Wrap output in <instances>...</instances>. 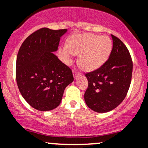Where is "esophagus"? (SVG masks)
Here are the masks:
<instances>
[{"label":"esophagus","instance_id":"esophagus-1","mask_svg":"<svg viewBox=\"0 0 148 148\" xmlns=\"http://www.w3.org/2000/svg\"><path fill=\"white\" fill-rule=\"evenodd\" d=\"M80 73H79V72H73V76H74V79H76V78H77V76H78V75H80Z\"/></svg>","mask_w":148,"mask_h":148}]
</instances>
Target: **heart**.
Wrapping results in <instances>:
<instances>
[{
    "label": "heart",
    "instance_id": "obj_1",
    "mask_svg": "<svg viewBox=\"0 0 148 148\" xmlns=\"http://www.w3.org/2000/svg\"><path fill=\"white\" fill-rule=\"evenodd\" d=\"M112 44L107 36L93 34H77L69 37L67 46L60 48V54L67 65L72 63L74 55L79 54V65L87 71L99 69L111 54Z\"/></svg>",
    "mask_w": 148,
    "mask_h": 148
}]
</instances>
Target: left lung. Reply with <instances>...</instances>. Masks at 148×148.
Segmentation results:
<instances>
[{
    "instance_id": "left-lung-1",
    "label": "left lung",
    "mask_w": 148,
    "mask_h": 148,
    "mask_svg": "<svg viewBox=\"0 0 148 148\" xmlns=\"http://www.w3.org/2000/svg\"><path fill=\"white\" fill-rule=\"evenodd\" d=\"M113 47L109 58L101 67L87 73L88 88L84 99L89 108L99 113L111 111L124 100L132 74V60L127 48L111 34Z\"/></svg>"
}]
</instances>
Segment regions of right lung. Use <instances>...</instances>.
Returning a JSON list of instances; mask_svg holds the SVG:
<instances>
[{
	"label": "right lung",
	"mask_w": 148,
	"mask_h": 148,
	"mask_svg": "<svg viewBox=\"0 0 148 148\" xmlns=\"http://www.w3.org/2000/svg\"><path fill=\"white\" fill-rule=\"evenodd\" d=\"M67 29L42 28L21 46L16 76L22 97L34 109L49 111L60 105L64 90L74 81L72 72L54 54Z\"/></svg>",
	"instance_id": "1"
}]
</instances>
